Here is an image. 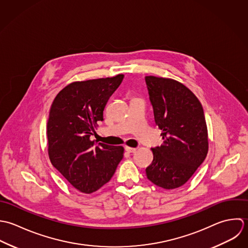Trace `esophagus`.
Segmentation results:
<instances>
[{
    "label": "esophagus",
    "mask_w": 248,
    "mask_h": 248,
    "mask_svg": "<svg viewBox=\"0 0 248 248\" xmlns=\"http://www.w3.org/2000/svg\"><path fill=\"white\" fill-rule=\"evenodd\" d=\"M125 150L127 151V152H130V153H132V152H135L137 149L136 148H130V147H125Z\"/></svg>",
    "instance_id": "1"
}]
</instances>
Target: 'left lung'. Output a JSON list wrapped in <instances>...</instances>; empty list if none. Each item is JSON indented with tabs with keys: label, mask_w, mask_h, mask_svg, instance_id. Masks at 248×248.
<instances>
[{
	"label": "left lung",
	"mask_w": 248,
	"mask_h": 248,
	"mask_svg": "<svg viewBox=\"0 0 248 248\" xmlns=\"http://www.w3.org/2000/svg\"><path fill=\"white\" fill-rule=\"evenodd\" d=\"M146 82L155 124L164 140L151 149L153 160L146 173L156 186L176 189L193 176L208 153L203 108L197 96L175 79L148 76Z\"/></svg>",
	"instance_id": "left-lung-1"
}]
</instances>
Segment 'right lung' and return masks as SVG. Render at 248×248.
I'll list each match as a JSON object with an SVG mask.
<instances>
[{"instance_id":"add662e5","label":"right lung","mask_w":248,"mask_h":248,"mask_svg":"<svg viewBox=\"0 0 248 248\" xmlns=\"http://www.w3.org/2000/svg\"><path fill=\"white\" fill-rule=\"evenodd\" d=\"M124 75L75 81L53 99L47 124L48 154L52 166L77 190L92 194L113 176L124 157L122 146L91 140L103 121V110Z\"/></svg>"}]
</instances>
